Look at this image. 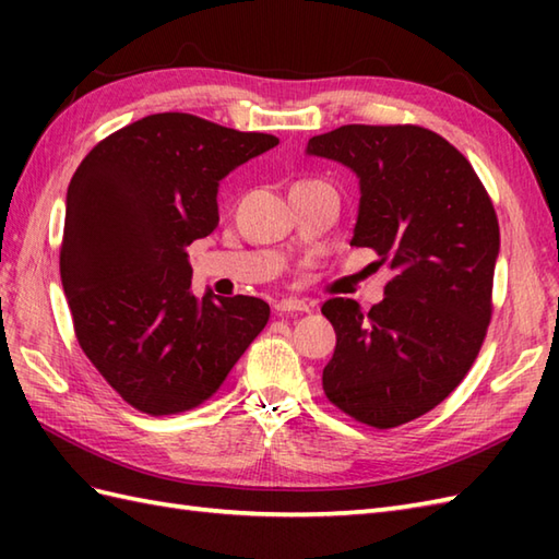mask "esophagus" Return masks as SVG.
Listing matches in <instances>:
<instances>
[{"label": "esophagus", "instance_id": "obj_1", "mask_svg": "<svg viewBox=\"0 0 559 559\" xmlns=\"http://www.w3.org/2000/svg\"><path fill=\"white\" fill-rule=\"evenodd\" d=\"M281 307H283V310H286V307H288V310H290V307H293V310H302V305H300V300H290V302H281Z\"/></svg>", "mask_w": 559, "mask_h": 559}]
</instances>
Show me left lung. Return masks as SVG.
I'll return each mask as SVG.
<instances>
[{
  "instance_id": "obj_1",
  "label": "left lung",
  "mask_w": 559,
  "mask_h": 559,
  "mask_svg": "<svg viewBox=\"0 0 559 559\" xmlns=\"http://www.w3.org/2000/svg\"><path fill=\"white\" fill-rule=\"evenodd\" d=\"M247 134L158 112L103 139L67 189L59 273L81 350L129 406L175 415L209 401L269 322V305L192 290L185 247L218 225V182Z\"/></svg>"
}]
</instances>
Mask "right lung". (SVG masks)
<instances>
[{"label":"right lung","instance_id":"add662e5","mask_svg":"<svg viewBox=\"0 0 559 559\" xmlns=\"http://www.w3.org/2000/svg\"><path fill=\"white\" fill-rule=\"evenodd\" d=\"M307 153L360 180L353 247L379 257L374 302L338 300L322 314L336 350L326 399L353 420L389 430L420 418L471 370L492 319L500 225L476 170L418 124H346Z\"/></svg>","mask_w":559,"mask_h":559}]
</instances>
